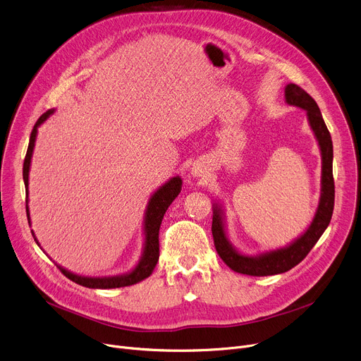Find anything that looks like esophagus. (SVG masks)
Here are the masks:
<instances>
[{
  "label": "esophagus",
  "mask_w": 361,
  "mask_h": 361,
  "mask_svg": "<svg viewBox=\"0 0 361 361\" xmlns=\"http://www.w3.org/2000/svg\"><path fill=\"white\" fill-rule=\"evenodd\" d=\"M190 176L192 178H204L207 176V167L203 162H194L190 170Z\"/></svg>",
  "instance_id": "esophagus-1"
}]
</instances>
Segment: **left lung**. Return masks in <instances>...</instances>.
I'll return each mask as SVG.
<instances>
[{
  "label": "left lung",
  "mask_w": 361,
  "mask_h": 361,
  "mask_svg": "<svg viewBox=\"0 0 361 361\" xmlns=\"http://www.w3.org/2000/svg\"><path fill=\"white\" fill-rule=\"evenodd\" d=\"M285 102L307 112L308 123L318 142L321 152V194L318 207L307 231L289 245L262 252L259 255H245L228 240L226 228V214L220 202L213 203L212 233L219 256L232 271L250 276H269L283 274L308 255L318 239L329 227L334 210V178H333V141L322 119L321 111L312 97L298 85L285 86Z\"/></svg>",
  "instance_id": "8db88e82"
}]
</instances>
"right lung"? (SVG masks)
<instances>
[{"instance_id":"add662e5","label":"right lung","mask_w":361,"mask_h":361,"mask_svg":"<svg viewBox=\"0 0 361 361\" xmlns=\"http://www.w3.org/2000/svg\"><path fill=\"white\" fill-rule=\"evenodd\" d=\"M54 114V109L47 111L46 114H43L39 121L36 122L35 128L31 130L30 135V142H28V148H27V154H25V159H24V166H23V180H24V185H25V212H27V219L28 223L31 224L30 220V210H28V176H30V166H31V157H32V151H35V145H36V138H37V130L39 126L42 123L46 122V119ZM181 185H183V180L181 177L176 176L173 178H170L167 183H164L161 187H158L148 200L147 209H145V214H144V246H142V253L141 257L138 260V264L135 265V268L133 271H129L126 274L122 275H114V276H83V275H78L73 274L71 271H68L66 268H63L60 265H57L54 262V265L61 271V274L69 278L71 281L86 286V288H93V289H112V288H122V286H129V285H135L141 281H144L145 278H148L159 257V243H158V233H159V226L162 221L164 214H166L167 209L170 207V204L176 200L177 195L181 191ZM32 236H35V232L31 231ZM36 243L40 246L37 238L35 236Z\"/></svg>"}]
</instances>
